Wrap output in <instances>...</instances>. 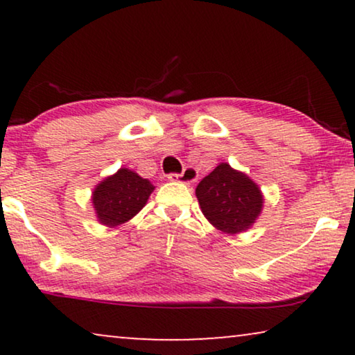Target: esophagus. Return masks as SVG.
<instances>
[{"mask_svg": "<svg viewBox=\"0 0 355 355\" xmlns=\"http://www.w3.org/2000/svg\"><path fill=\"white\" fill-rule=\"evenodd\" d=\"M196 178H197V173H196V169H192V168L184 169V173H181V174H178V173H169L168 174V179H169V181H173V182H186V184H189V182L196 181Z\"/></svg>", "mask_w": 355, "mask_h": 355, "instance_id": "esophagus-1", "label": "esophagus"}]
</instances>
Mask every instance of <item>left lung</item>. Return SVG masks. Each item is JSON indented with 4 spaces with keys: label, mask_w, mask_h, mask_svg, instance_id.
I'll use <instances>...</instances> for the list:
<instances>
[{
    "label": "left lung",
    "mask_w": 355,
    "mask_h": 355,
    "mask_svg": "<svg viewBox=\"0 0 355 355\" xmlns=\"http://www.w3.org/2000/svg\"><path fill=\"white\" fill-rule=\"evenodd\" d=\"M196 193L207 220L227 234L249 230L263 205L259 186L227 163L218 164L203 178Z\"/></svg>",
    "instance_id": "1"
}]
</instances>
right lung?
I'll list each match as a JSON object with an SVG mask.
<instances>
[{"mask_svg": "<svg viewBox=\"0 0 355 355\" xmlns=\"http://www.w3.org/2000/svg\"><path fill=\"white\" fill-rule=\"evenodd\" d=\"M153 189L148 179L140 178L130 169L121 168L113 176L100 182L94 191L92 202L100 223L106 226L123 225L142 210Z\"/></svg>", "mask_w": 355, "mask_h": 355, "instance_id": "right-lung-1", "label": "right lung"}]
</instances>
